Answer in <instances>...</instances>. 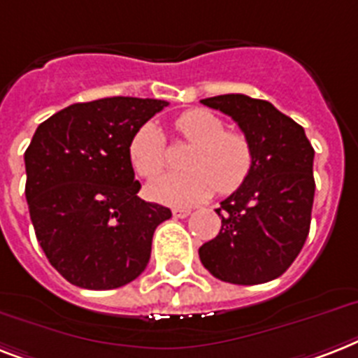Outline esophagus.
<instances>
[{
	"instance_id": "34e87169",
	"label": "esophagus",
	"mask_w": 358,
	"mask_h": 358,
	"mask_svg": "<svg viewBox=\"0 0 358 358\" xmlns=\"http://www.w3.org/2000/svg\"><path fill=\"white\" fill-rule=\"evenodd\" d=\"M189 213H191V209L189 208H176L173 211V215L176 217V219H185Z\"/></svg>"
}]
</instances>
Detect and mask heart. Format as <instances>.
<instances>
[{
	"label": "heart",
	"instance_id": "obj_1",
	"mask_svg": "<svg viewBox=\"0 0 358 358\" xmlns=\"http://www.w3.org/2000/svg\"><path fill=\"white\" fill-rule=\"evenodd\" d=\"M174 130L191 149L184 156L182 173L159 176L149 185L154 200L171 206L196 204L219 193L239 189L252 171L254 152L241 130L224 129L219 115L204 108L184 112L174 121ZM129 162L141 178H154L165 167V143L158 127L141 124L129 141Z\"/></svg>",
	"mask_w": 358,
	"mask_h": 358
}]
</instances>
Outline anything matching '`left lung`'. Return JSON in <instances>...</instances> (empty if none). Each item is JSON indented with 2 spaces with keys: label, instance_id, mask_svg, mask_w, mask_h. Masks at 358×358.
Wrapping results in <instances>:
<instances>
[{
  "label": "left lung",
  "instance_id": "obj_1",
  "mask_svg": "<svg viewBox=\"0 0 358 358\" xmlns=\"http://www.w3.org/2000/svg\"><path fill=\"white\" fill-rule=\"evenodd\" d=\"M200 103L234 119L254 152L243 185L215 209L222 226L199 248L200 261L226 283L275 280L294 263L309 235L315 149L300 124L268 101L228 94Z\"/></svg>",
  "mask_w": 358,
  "mask_h": 358
}]
</instances>
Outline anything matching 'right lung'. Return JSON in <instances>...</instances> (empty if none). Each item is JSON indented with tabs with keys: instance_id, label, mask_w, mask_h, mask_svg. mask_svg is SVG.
<instances>
[{
	"instance_id": "1",
	"label": "right lung",
	"mask_w": 358,
	"mask_h": 358,
	"mask_svg": "<svg viewBox=\"0 0 358 358\" xmlns=\"http://www.w3.org/2000/svg\"><path fill=\"white\" fill-rule=\"evenodd\" d=\"M167 101L106 97L43 121L25 150V199L49 263L71 285L110 290L138 278L171 209L138 196L132 134Z\"/></svg>"
}]
</instances>
